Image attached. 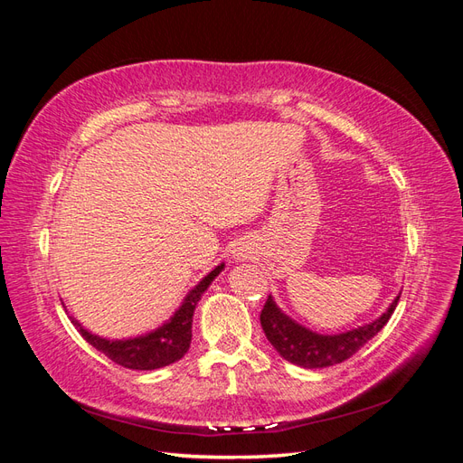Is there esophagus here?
Instances as JSON below:
<instances>
[{
  "instance_id": "1",
  "label": "esophagus",
  "mask_w": 463,
  "mask_h": 463,
  "mask_svg": "<svg viewBox=\"0 0 463 463\" xmlns=\"http://www.w3.org/2000/svg\"><path fill=\"white\" fill-rule=\"evenodd\" d=\"M237 257H240V255H237Z\"/></svg>"
}]
</instances>
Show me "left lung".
<instances>
[{
    "label": "left lung",
    "mask_w": 463,
    "mask_h": 463,
    "mask_svg": "<svg viewBox=\"0 0 463 463\" xmlns=\"http://www.w3.org/2000/svg\"><path fill=\"white\" fill-rule=\"evenodd\" d=\"M398 299L400 296L369 325L338 334H318L286 315L276 305L274 298L269 296L260 313V326L272 347L286 361L303 369H325L349 359L371 338H374L394 313Z\"/></svg>",
    "instance_id": "8db88e82"
}]
</instances>
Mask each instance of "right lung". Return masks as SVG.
Returning a JSON list of instances; mask_svg holds the SVG:
<instances>
[{"mask_svg":"<svg viewBox=\"0 0 463 463\" xmlns=\"http://www.w3.org/2000/svg\"><path fill=\"white\" fill-rule=\"evenodd\" d=\"M223 262H220L214 270H210L201 282L189 289L187 296L177 307V311L167 318L164 325L145 332L141 335H133V338H121V340H109L102 335L89 332L80 325L77 318L71 317V322L85 338L98 352L109 357L114 363L128 369L137 371H154L172 365L187 354L193 338V315L194 307L199 305L203 293L214 282L216 276L223 270Z\"/></svg>","mask_w":463,"mask_h":463,"instance_id":"1","label":"right lung"}]
</instances>
